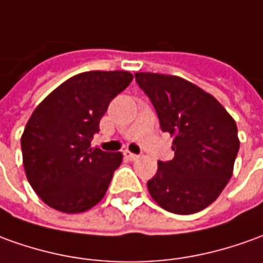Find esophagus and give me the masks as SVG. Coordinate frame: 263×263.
<instances>
[{"instance_id":"esophagus-1","label":"esophagus","mask_w":263,"mask_h":263,"mask_svg":"<svg viewBox=\"0 0 263 263\" xmlns=\"http://www.w3.org/2000/svg\"><path fill=\"white\" fill-rule=\"evenodd\" d=\"M124 157H126L127 160H132V162H133V160H137L140 156L135 155V153H132V152H127V150H126V152H124Z\"/></svg>"}]
</instances>
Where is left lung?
<instances>
[{"label": "left lung", "instance_id": "obj_1", "mask_svg": "<svg viewBox=\"0 0 263 263\" xmlns=\"http://www.w3.org/2000/svg\"><path fill=\"white\" fill-rule=\"evenodd\" d=\"M162 132L175 136V157L157 163L147 187L164 211L190 215L216 200L239 152L236 123L213 96L176 76L136 73Z\"/></svg>", "mask_w": 263, "mask_h": 263}]
</instances>
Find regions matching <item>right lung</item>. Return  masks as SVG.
I'll return each instance as SVG.
<instances>
[{"instance_id":"1","label":"right lung","mask_w":263,"mask_h":263,"mask_svg":"<svg viewBox=\"0 0 263 263\" xmlns=\"http://www.w3.org/2000/svg\"><path fill=\"white\" fill-rule=\"evenodd\" d=\"M128 71H86L64 81L34 110L21 137L27 179L43 202L84 212L106 195L120 152L91 149L110 101L126 90Z\"/></svg>"}]
</instances>
